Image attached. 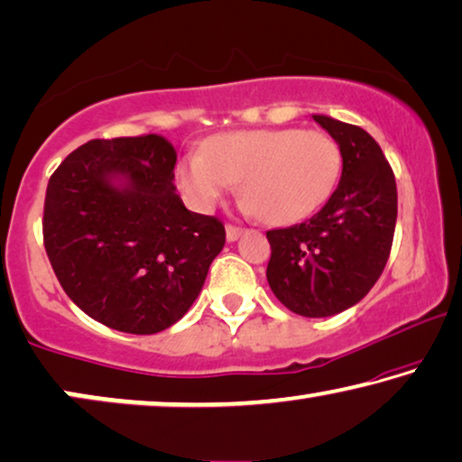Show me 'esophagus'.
Here are the masks:
<instances>
[{
	"label": "esophagus",
	"instance_id": "obj_1",
	"mask_svg": "<svg viewBox=\"0 0 462 462\" xmlns=\"http://www.w3.org/2000/svg\"><path fill=\"white\" fill-rule=\"evenodd\" d=\"M242 233H244L242 226L226 225V242H237V239L242 237Z\"/></svg>",
	"mask_w": 462,
	"mask_h": 462
}]
</instances>
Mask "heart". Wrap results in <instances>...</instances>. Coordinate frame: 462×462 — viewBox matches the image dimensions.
Here are the masks:
<instances>
[{
	"label": "heart",
	"instance_id": "b5f03b06",
	"mask_svg": "<svg viewBox=\"0 0 462 462\" xmlns=\"http://www.w3.org/2000/svg\"><path fill=\"white\" fill-rule=\"evenodd\" d=\"M342 166V150L323 131L254 129L220 133L204 152L185 153L175 179L198 212L215 208L239 183L245 210L269 225H291L333 196Z\"/></svg>",
	"mask_w": 462,
	"mask_h": 462
}]
</instances>
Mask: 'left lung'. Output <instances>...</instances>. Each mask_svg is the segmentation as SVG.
Wrapping results in <instances>:
<instances>
[{"mask_svg":"<svg viewBox=\"0 0 462 462\" xmlns=\"http://www.w3.org/2000/svg\"><path fill=\"white\" fill-rule=\"evenodd\" d=\"M312 118L342 150V179L312 218L266 233V279L285 309L320 319L350 309L377 283L390 258L398 193L392 166L369 133L325 115Z\"/></svg>","mask_w":462,"mask_h":462,"instance_id":"1","label":"left lung"}]
</instances>
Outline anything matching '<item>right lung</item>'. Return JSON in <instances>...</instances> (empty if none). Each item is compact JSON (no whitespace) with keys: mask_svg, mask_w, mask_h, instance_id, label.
I'll return each instance as SVG.
<instances>
[{"mask_svg":"<svg viewBox=\"0 0 462 462\" xmlns=\"http://www.w3.org/2000/svg\"><path fill=\"white\" fill-rule=\"evenodd\" d=\"M162 135L91 139L53 172L43 244L60 285L110 329L152 336L202 291L225 245L215 217L185 208Z\"/></svg>","mask_w":462,"mask_h":462,"instance_id":"obj_1","label":"right lung"}]
</instances>
